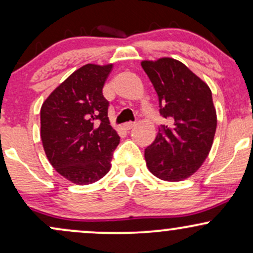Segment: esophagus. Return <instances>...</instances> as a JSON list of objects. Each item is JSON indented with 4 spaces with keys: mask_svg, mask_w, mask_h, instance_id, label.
I'll use <instances>...</instances> for the list:
<instances>
[{
    "mask_svg": "<svg viewBox=\"0 0 253 253\" xmlns=\"http://www.w3.org/2000/svg\"><path fill=\"white\" fill-rule=\"evenodd\" d=\"M135 125H136L135 123H126V124L124 125V128L126 129V130H129V129H132L133 127L135 126Z\"/></svg>",
    "mask_w": 253,
    "mask_h": 253,
    "instance_id": "obj_1",
    "label": "esophagus"
}]
</instances>
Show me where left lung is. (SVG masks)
<instances>
[{
	"mask_svg": "<svg viewBox=\"0 0 253 253\" xmlns=\"http://www.w3.org/2000/svg\"><path fill=\"white\" fill-rule=\"evenodd\" d=\"M159 101V113L169 119L155 141L145 149L150 172L177 182L199 170L213 145L216 112L210 86L184 64L172 58L141 62Z\"/></svg>",
	"mask_w": 253,
	"mask_h": 253,
	"instance_id": "left-lung-1",
	"label": "left lung"
}]
</instances>
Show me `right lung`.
Segmentation results:
<instances>
[{
    "instance_id": "right-lung-1",
    "label": "right lung",
    "mask_w": 253,
    "mask_h": 253,
    "mask_svg": "<svg viewBox=\"0 0 253 253\" xmlns=\"http://www.w3.org/2000/svg\"><path fill=\"white\" fill-rule=\"evenodd\" d=\"M113 64H86L58 85L40 109V135L46 157L72 183L90 184L110 170L120 143L102 94Z\"/></svg>"
}]
</instances>
